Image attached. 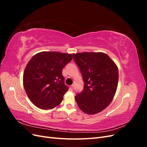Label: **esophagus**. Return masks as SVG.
<instances>
[{
	"label": "esophagus",
	"mask_w": 147,
	"mask_h": 147,
	"mask_svg": "<svg viewBox=\"0 0 147 147\" xmlns=\"http://www.w3.org/2000/svg\"><path fill=\"white\" fill-rule=\"evenodd\" d=\"M70 90L71 91H73V90H74V85H72L70 86Z\"/></svg>",
	"instance_id": "34e87169"
}]
</instances>
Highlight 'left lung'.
Instances as JSON below:
<instances>
[{"mask_svg": "<svg viewBox=\"0 0 147 147\" xmlns=\"http://www.w3.org/2000/svg\"><path fill=\"white\" fill-rule=\"evenodd\" d=\"M84 82L82 92L75 97L83 112L93 115L100 112L112 102L118 83V69L104 53L84 52L73 54Z\"/></svg>", "mask_w": 147, "mask_h": 147, "instance_id": "left-lung-1", "label": "left lung"}]
</instances>
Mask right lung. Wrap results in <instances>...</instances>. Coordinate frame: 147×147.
<instances>
[{"label": "right lung", "instance_id": "right-lung-1", "mask_svg": "<svg viewBox=\"0 0 147 147\" xmlns=\"http://www.w3.org/2000/svg\"><path fill=\"white\" fill-rule=\"evenodd\" d=\"M72 58L70 54L43 51L30 59L24 72L23 84L35 106L48 110L60 104L69 90L62 71Z\"/></svg>", "mask_w": 147, "mask_h": 147}]
</instances>
